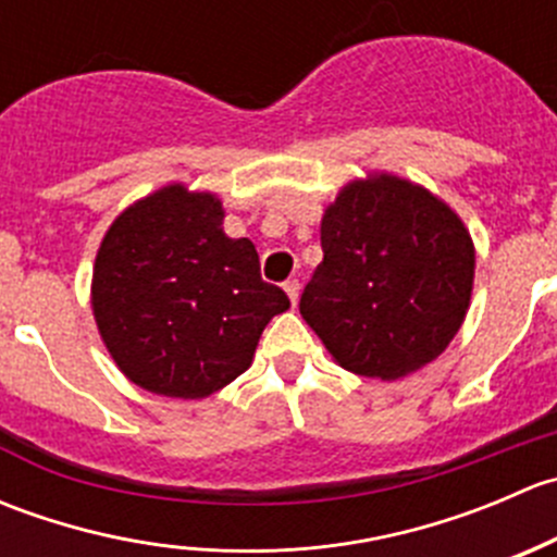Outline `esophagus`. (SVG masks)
Instances as JSON below:
<instances>
[{"label": "esophagus", "instance_id": "esophagus-1", "mask_svg": "<svg viewBox=\"0 0 557 557\" xmlns=\"http://www.w3.org/2000/svg\"><path fill=\"white\" fill-rule=\"evenodd\" d=\"M283 288H285V294H288L290 305L296 307V301H299V294H301V285H299V280H288V283H285Z\"/></svg>", "mask_w": 557, "mask_h": 557}]
</instances>
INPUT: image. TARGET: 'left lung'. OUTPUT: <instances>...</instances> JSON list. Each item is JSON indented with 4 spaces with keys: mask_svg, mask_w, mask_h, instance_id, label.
I'll use <instances>...</instances> for the list:
<instances>
[{
    "mask_svg": "<svg viewBox=\"0 0 557 557\" xmlns=\"http://www.w3.org/2000/svg\"><path fill=\"white\" fill-rule=\"evenodd\" d=\"M320 247L299 312L342 369L393 383L447 350L474 288V243L447 201L398 174L350 180Z\"/></svg>",
    "mask_w": 557,
    "mask_h": 557,
    "instance_id": "8db88e82",
    "label": "left lung"
}]
</instances>
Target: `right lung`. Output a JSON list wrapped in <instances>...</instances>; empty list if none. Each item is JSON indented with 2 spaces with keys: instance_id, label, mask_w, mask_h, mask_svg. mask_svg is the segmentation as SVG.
<instances>
[{
  "instance_id": "1",
  "label": "right lung",
  "mask_w": 557,
  "mask_h": 557,
  "mask_svg": "<svg viewBox=\"0 0 557 557\" xmlns=\"http://www.w3.org/2000/svg\"><path fill=\"white\" fill-rule=\"evenodd\" d=\"M223 201L172 183L128 205L97 250L91 310L134 385L207 398L239 377L288 296L261 280L256 245L223 232Z\"/></svg>"
}]
</instances>
